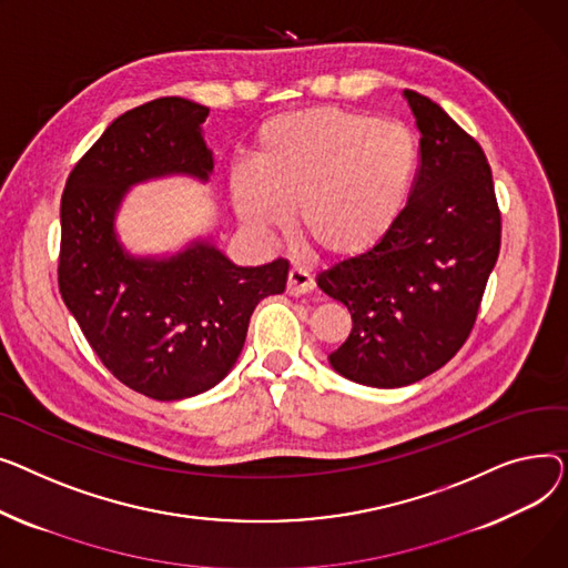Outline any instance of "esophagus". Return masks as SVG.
Segmentation results:
<instances>
[{
	"instance_id": "obj_1",
	"label": "esophagus",
	"mask_w": 568,
	"mask_h": 568,
	"mask_svg": "<svg viewBox=\"0 0 568 568\" xmlns=\"http://www.w3.org/2000/svg\"><path fill=\"white\" fill-rule=\"evenodd\" d=\"M314 286H316V282L307 271H303V268H291L288 271V280H286V293L288 295H305V293L314 291Z\"/></svg>"
}]
</instances>
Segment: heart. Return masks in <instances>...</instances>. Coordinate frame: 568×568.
Segmentation results:
<instances>
[{
    "label": "heart",
    "mask_w": 568,
    "mask_h": 568,
    "mask_svg": "<svg viewBox=\"0 0 568 568\" xmlns=\"http://www.w3.org/2000/svg\"><path fill=\"white\" fill-rule=\"evenodd\" d=\"M419 149L402 123L344 108H307L265 121L254 164L231 166L239 220L277 236L295 209L297 231L325 256L355 258L378 247L404 217Z\"/></svg>",
    "instance_id": "obj_1"
}]
</instances>
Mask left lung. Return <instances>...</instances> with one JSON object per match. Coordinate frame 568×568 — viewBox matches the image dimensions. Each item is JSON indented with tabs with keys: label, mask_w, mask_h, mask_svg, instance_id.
<instances>
[{
	"label": "left lung",
	"mask_w": 568,
	"mask_h": 568,
	"mask_svg": "<svg viewBox=\"0 0 568 568\" xmlns=\"http://www.w3.org/2000/svg\"><path fill=\"white\" fill-rule=\"evenodd\" d=\"M419 130V174L389 236L316 277L353 329L327 355L366 387L413 385L468 339L499 254V211L481 146L440 105L404 91Z\"/></svg>",
	"instance_id": "obj_1"
}]
</instances>
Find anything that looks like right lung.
Masks as SVG:
<instances>
[{
  "instance_id": "1",
  "label": "right lung",
  "mask_w": 568,
  "mask_h": 568,
  "mask_svg": "<svg viewBox=\"0 0 568 568\" xmlns=\"http://www.w3.org/2000/svg\"><path fill=\"white\" fill-rule=\"evenodd\" d=\"M209 108L158 98L114 119L75 164L61 196L59 291L87 342L130 389L179 402L236 364L254 307L284 293L288 261L236 265L211 236L174 254H132L116 215L130 187L187 176L209 183Z\"/></svg>"
}]
</instances>
